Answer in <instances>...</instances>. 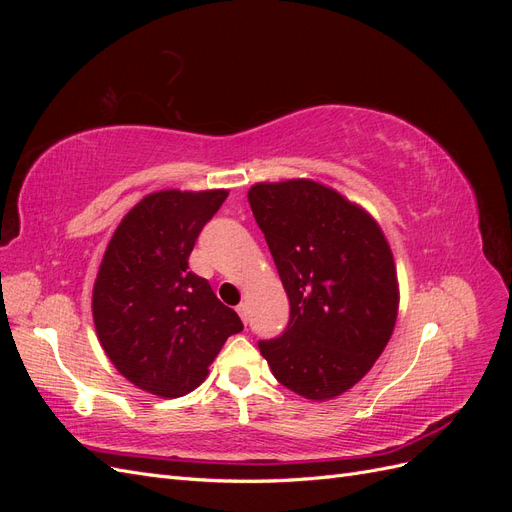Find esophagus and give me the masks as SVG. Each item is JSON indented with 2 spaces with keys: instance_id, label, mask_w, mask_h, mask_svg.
<instances>
[{
  "instance_id": "1",
  "label": "esophagus",
  "mask_w": 512,
  "mask_h": 512,
  "mask_svg": "<svg viewBox=\"0 0 512 512\" xmlns=\"http://www.w3.org/2000/svg\"><path fill=\"white\" fill-rule=\"evenodd\" d=\"M237 314L241 316L243 322H247V305H245V303H239V305H237Z\"/></svg>"
}]
</instances>
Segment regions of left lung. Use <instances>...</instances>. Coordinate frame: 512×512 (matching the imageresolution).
Returning <instances> with one entry per match:
<instances>
[{
  "instance_id": "left-lung-1",
  "label": "left lung",
  "mask_w": 512,
  "mask_h": 512,
  "mask_svg": "<svg viewBox=\"0 0 512 512\" xmlns=\"http://www.w3.org/2000/svg\"><path fill=\"white\" fill-rule=\"evenodd\" d=\"M290 299L288 327L258 348L273 376L307 399L359 382L393 333L397 275L369 215L335 190L294 179L247 194Z\"/></svg>"
}]
</instances>
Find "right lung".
<instances>
[{
  "label": "right lung",
  "mask_w": 512,
  "mask_h": 512,
  "mask_svg": "<svg viewBox=\"0 0 512 512\" xmlns=\"http://www.w3.org/2000/svg\"><path fill=\"white\" fill-rule=\"evenodd\" d=\"M226 190L149 194L108 243L94 286V322L108 359L138 389L194 391L243 322L190 271L200 230Z\"/></svg>",
  "instance_id": "right-lung-1"
}]
</instances>
